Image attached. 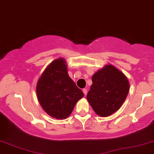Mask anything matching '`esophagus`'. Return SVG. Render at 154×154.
Segmentation results:
<instances>
[{"label": "esophagus", "mask_w": 154, "mask_h": 154, "mask_svg": "<svg viewBox=\"0 0 154 154\" xmlns=\"http://www.w3.org/2000/svg\"><path fill=\"white\" fill-rule=\"evenodd\" d=\"M83 92H84V94H85V95H86V94H87V89H83Z\"/></svg>", "instance_id": "obj_1"}]
</instances>
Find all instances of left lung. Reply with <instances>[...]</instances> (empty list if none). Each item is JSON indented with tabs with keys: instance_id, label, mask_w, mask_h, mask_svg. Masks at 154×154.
I'll use <instances>...</instances> for the list:
<instances>
[{
	"instance_id": "8db88e82",
	"label": "left lung",
	"mask_w": 154,
	"mask_h": 154,
	"mask_svg": "<svg viewBox=\"0 0 154 154\" xmlns=\"http://www.w3.org/2000/svg\"><path fill=\"white\" fill-rule=\"evenodd\" d=\"M87 101L99 116L108 117L121 107L130 83L126 76L112 65H106L92 76Z\"/></svg>"
}]
</instances>
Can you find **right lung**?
<instances>
[{
  "mask_svg": "<svg viewBox=\"0 0 154 154\" xmlns=\"http://www.w3.org/2000/svg\"><path fill=\"white\" fill-rule=\"evenodd\" d=\"M38 101L44 111L56 119H65L72 112L84 93L67 73L65 59L60 58L49 64L36 85Z\"/></svg>",
  "mask_w": 154,
  "mask_h": 154,
  "instance_id": "right-lung-1",
  "label": "right lung"
}]
</instances>
